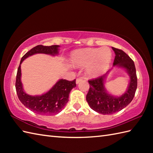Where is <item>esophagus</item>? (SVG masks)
Listing matches in <instances>:
<instances>
[{
	"label": "esophagus",
	"instance_id": "34e87169",
	"mask_svg": "<svg viewBox=\"0 0 153 153\" xmlns=\"http://www.w3.org/2000/svg\"><path fill=\"white\" fill-rule=\"evenodd\" d=\"M83 80V78L82 77H79V78H77V79H76V83L77 84V83H79L81 81H82Z\"/></svg>",
	"mask_w": 153,
	"mask_h": 153
}]
</instances>
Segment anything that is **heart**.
I'll return each mask as SVG.
<instances>
[{
  "mask_svg": "<svg viewBox=\"0 0 153 153\" xmlns=\"http://www.w3.org/2000/svg\"><path fill=\"white\" fill-rule=\"evenodd\" d=\"M112 59V53L108 48H89L77 50L71 54V61L78 66H88V71L93 75L102 72Z\"/></svg>",
  "mask_w": 153,
  "mask_h": 153,
  "instance_id": "heart-1",
  "label": "heart"
}]
</instances>
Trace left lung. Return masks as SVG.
I'll list each match as a JSON object with an SVG mask.
<instances>
[{
    "label": "left lung",
    "mask_w": 153,
    "mask_h": 153,
    "mask_svg": "<svg viewBox=\"0 0 153 153\" xmlns=\"http://www.w3.org/2000/svg\"><path fill=\"white\" fill-rule=\"evenodd\" d=\"M116 54L113 67L125 70L129 76V83L126 91L121 96H114L107 91L105 86L106 76L112 69L103 76L89 80L90 85L86 100L91 108L102 114H112L124 108L131 102L137 87V78L135 64L130 57L123 51L112 47Z\"/></svg>",
    "instance_id": "8db88e82"
}]
</instances>
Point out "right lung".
I'll use <instances>...</instances> for the list:
<instances>
[{"instance_id":"1","label":"right lung","mask_w":153,"mask_h":153,"mask_svg":"<svg viewBox=\"0 0 153 153\" xmlns=\"http://www.w3.org/2000/svg\"><path fill=\"white\" fill-rule=\"evenodd\" d=\"M59 45H37L22 58L18 67L16 80V89L18 99L25 107L38 114L50 115L60 112L68 101L71 90L76 87V79L68 81L60 79L47 93L41 95H30L24 91L23 87L21 81V64L25 59L35 54L56 56L59 53Z\"/></svg>"}]
</instances>
